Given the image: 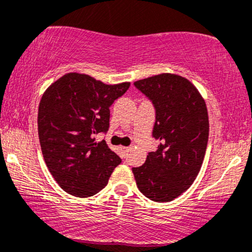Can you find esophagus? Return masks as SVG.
I'll return each mask as SVG.
<instances>
[{"mask_svg":"<svg viewBox=\"0 0 252 252\" xmlns=\"http://www.w3.org/2000/svg\"><path fill=\"white\" fill-rule=\"evenodd\" d=\"M120 150H121V151L124 152V154L126 155L127 152H129V151H131V148H129V146H126V148H125V146H121Z\"/></svg>","mask_w":252,"mask_h":252,"instance_id":"esophagus-1","label":"esophagus"}]
</instances>
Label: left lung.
<instances>
[{
  "mask_svg": "<svg viewBox=\"0 0 252 252\" xmlns=\"http://www.w3.org/2000/svg\"><path fill=\"white\" fill-rule=\"evenodd\" d=\"M156 109L152 137L160 141L145 163L133 168L139 190L156 202H169L193 185L208 143V113L199 90L187 78L160 73L134 82Z\"/></svg>",
  "mask_w": 252,
  "mask_h": 252,
  "instance_id": "8db88e82",
  "label": "left lung"
}]
</instances>
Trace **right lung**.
Instances as JSON below:
<instances>
[{
    "mask_svg": "<svg viewBox=\"0 0 252 252\" xmlns=\"http://www.w3.org/2000/svg\"><path fill=\"white\" fill-rule=\"evenodd\" d=\"M129 82L104 84L84 73L70 72L42 95L38 133L45 163L62 189L77 197L93 196L108 183L120 157L106 141H95L109 127V107Z\"/></svg>",
    "mask_w": 252,
    "mask_h": 252,
    "instance_id": "obj_1",
    "label": "right lung"
}]
</instances>
